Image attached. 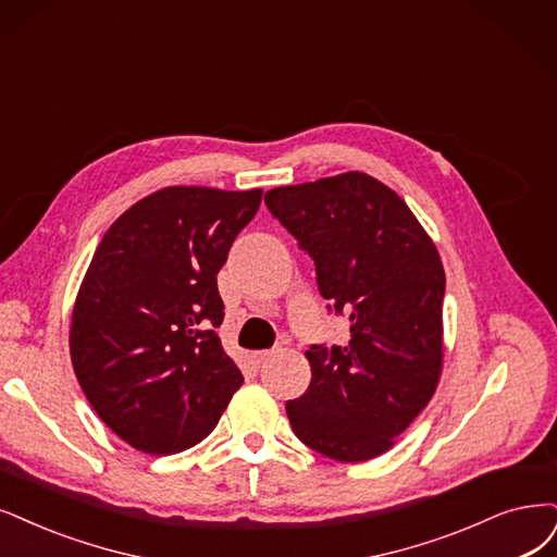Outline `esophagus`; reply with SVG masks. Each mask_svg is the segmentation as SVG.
I'll return each instance as SVG.
<instances>
[{
	"label": "esophagus",
	"instance_id": "34e87169",
	"mask_svg": "<svg viewBox=\"0 0 557 557\" xmlns=\"http://www.w3.org/2000/svg\"><path fill=\"white\" fill-rule=\"evenodd\" d=\"M277 351H280V348H268V351H257V354H252V360H255L257 364H261V362H265V360H271Z\"/></svg>",
	"mask_w": 557,
	"mask_h": 557
}]
</instances>
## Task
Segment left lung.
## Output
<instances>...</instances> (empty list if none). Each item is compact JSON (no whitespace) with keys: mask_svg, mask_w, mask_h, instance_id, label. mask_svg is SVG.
I'll return each mask as SVG.
<instances>
[{"mask_svg":"<svg viewBox=\"0 0 557 557\" xmlns=\"http://www.w3.org/2000/svg\"><path fill=\"white\" fill-rule=\"evenodd\" d=\"M263 201L314 259L327 310L351 323L344 346L307 348L310 387L286 401L294 434L327 459H374L441 379L445 271L436 245L395 190L362 172L268 190Z\"/></svg>","mask_w":557,"mask_h":557,"instance_id":"8db88e82","label":"left lung"}]
</instances>
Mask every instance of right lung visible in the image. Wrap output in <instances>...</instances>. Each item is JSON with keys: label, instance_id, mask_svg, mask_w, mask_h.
Instances as JSON below:
<instances>
[{"label": "right lung", "instance_id": "right-lung-1", "mask_svg": "<svg viewBox=\"0 0 557 557\" xmlns=\"http://www.w3.org/2000/svg\"><path fill=\"white\" fill-rule=\"evenodd\" d=\"M261 190L174 185L144 197L102 236L71 321L82 393L147 455L203 441L243 383L215 333L218 273Z\"/></svg>", "mask_w": 557, "mask_h": 557}]
</instances>
